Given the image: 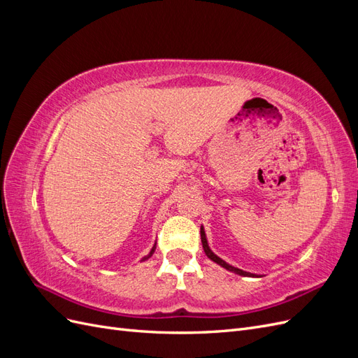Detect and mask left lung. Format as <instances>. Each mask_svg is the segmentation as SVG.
<instances>
[{"label": "left lung", "instance_id": "obj_1", "mask_svg": "<svg viewBox=\"0 0 358 358\" xmlns=\"http://www.w3.org/2000/svg\"><path fill=\"white\" fill-rule=\"evenodd\" d=\"M201 243H203V249H204V252H206V255H208L212 262H215L216 264H220L221 267H224V268H227V270H230V272H233V273H237V275H241V276H255V275H252V273H249V272H245V270H241V268H237V267H233V266H230V264H227L224 259H221L220 257H216L212 251H210V248H209V245H208V241H206V234H204V230H203V227H201Z\"/></svg>", "mask_w": 358, "mask_h": 358}]
</instances>
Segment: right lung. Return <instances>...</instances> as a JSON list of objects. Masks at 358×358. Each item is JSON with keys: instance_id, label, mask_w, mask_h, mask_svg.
<instances>
[{"instance_id": "right-lung-1", "label": "right lung", "mask_w": 358, "mask_h": 358, "mask_svg": "<svg viewBox=\"0 0 358 358\" xmlns=\"http://www.w3.org/2000/svg\"><path fill=\"white\" fill-rule=\"evenodd\" d=\"M154 251H155V246H154V248H152V251H150V254H149V255H148V257H145V258H143V259H148V258H149V257H150V255H152V254H154Z\"/></svg>"}]
</instances>
